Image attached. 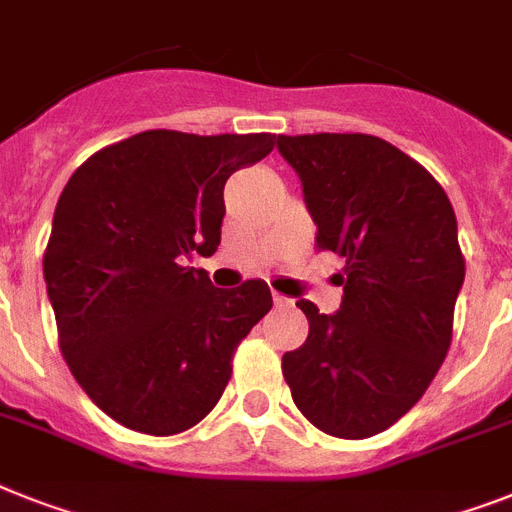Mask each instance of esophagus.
<instances>
[{"instance_id": "esophagus-1", "label": "esophagus", "mask_w": 512, "mask_h": 512, "mask_svg": "<svg viewBox=\"0 0 512 512\" xmlns=\"http://www.w3.org/2000/svg\"><path fill=\"white\" fill-rule=\"evenodd\" d=\"M272 301H274V306H280V308L293 306V301H290V298H285V295H280V293H274V295H272Z\"/></svg>"}]
</instances>
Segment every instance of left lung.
I'll return each instance as SVG.
<instances>
[{"label": "left lung", "instance_id": "left-lung-1", "mask_svg": "<svg viewBox=\"0 0 512 512\" xmlns=\"http://www.w3.org/2000/svg\"><path fill=\"white\" fill-rule=\"evenodd\" d=\"M316 222L345 259L337 314L298 301L308 337L282 356L298 411L324 434L366 439L421 400L453 340L466 261L450 198L377 135H277Z\"/></svg>", "mask_w": 512, "mask_h": 512}]
</instances>
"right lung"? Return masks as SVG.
I'll list each match as a JSON object with an SVG mask.
<instances>
[{
	"label": "right lung",
	"mask_w": 512,
	"mask_h": 512,
	"mask_svg": "<svg viewBox=\"0 0 512 512\" xmlns=\"http://www.w3.org/2000/svg\"><path fill=\"white\" fill-rule=\"evenodd\" d=\"M272 149V133L146 130L67 180L44 253L46 293L75 382L117 424L170 437L222 398L272 293L261 280L222 290L183 261L217 251L227 177Z\"/></svg>",
	"instance_id": "obj_1"
}]
</instances>
